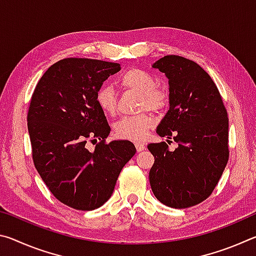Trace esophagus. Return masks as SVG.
Here are the masks:
<instances>
[{
	"mask_svg": "<svg viewBox=\"0 0 256 256\" xmlns=\"http://www.w3.org/2000/svg\"><path fill=\"white\" fill-rule=\"evenodd\" d=\"M136 148L138 150V152H141V151H144L146 149V146L144 144H141V142H136Z\"/></svg>",
	"mask_w": 256,
	"mask_h": 256,
	"instance_id": "34e87169",
	"label": "esophagus"
}]
</instances>
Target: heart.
I'll return each mask as SVG.
<instances>
[{
	"label": "heart",
	"mask_w": 256,
	"mask_h": 256,
	"mask_svg": "<svg viewBox=\"0 0 256 256\" xmlns=\"http://www.w3.org/2000/svg\"><path fill=\"white\" fill-rule=\"evenodd\" d=\"M120 84L123 88L140 94L138 110H162L168 104V94L164 86H158L151 73L141 68H131L120 76ZM96 102L99 108L107 115H115L118 110V99L114 89L104 84L97 90ZM154 118L149 112L120 118L115 124V134L120 138L132 141H142L149 130L154 126Z\"/></svg>",
	"instance_id": "1"
}]
</instances>
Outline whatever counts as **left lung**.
Returning a JSON list of instances; mask_svg holds the SVG:
<instances>
[{
    "label": "left lung",
    "instance_id": "8db88e82",
    "mask_svg": "<svg viewBox=\"0 0 256 256\" xmlns=\"http://www.w3.org/2000/svg\"><path fill=\"white\" fill-rule=\"evenodd\" d=\"M152 68L170 84V110L157 134L172 138L178 146L170 151L166 142L148 146L154 157L151 190L162 204L185 209L210 196L226 167L227 110L214 80L193 60L167 55Z\"/></svg>",
    "mask_w": 256,
    "mask_h": 256
}]
</instances>
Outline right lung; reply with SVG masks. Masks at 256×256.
Returning a JSON list of instances; mask_svg holds the SVG:
<instances>
[{
    "mask_svg": "<svg viewBox=\"0 0 256 256\" xmlns=\"http://www.w3.org/2000/svg\"><path fill=\"white\" fill-rule=\"evenodd\" d=\"M118 63L70 58L48 68L34 88L27 122L34 167L64 204L90 211L112 196L120 170L136 150L126 140L106 144L110 132L96 92ZM89 138L99 140L92 153Z\"/></svg>",
    "mask_w": 256,
    "mask_h": 256,
    "instance_id": "right-lung-1",
    "label": "right lung"
}]
</instances>
